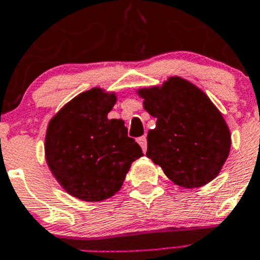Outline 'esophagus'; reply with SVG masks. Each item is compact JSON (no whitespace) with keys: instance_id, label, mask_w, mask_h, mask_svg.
I'll return each instance as SVG.
<instances>
[{"instance_id":"esophagus-1","label":"esophagus","mask_w":260,"mask_h":260,"mask_svg":"<svg viewBox=\"0 0 260 260\" xmlns=\"http://www.w3.org/2000/svg\"><path fill=\"white\" fill-rule=\"evenodd\" d=\"M137 143H139V145L143 148L144 152H146V148H148V143H146V136H141L137 139Z\"/></svg>"}]
</instances>
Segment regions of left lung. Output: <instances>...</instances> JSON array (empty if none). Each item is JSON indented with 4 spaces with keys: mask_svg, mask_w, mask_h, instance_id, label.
<instances>
[{
    "mask_svg": "<svg viewBox=\"0 0 260 260\" xmlns=\"http://www.w3.org/2000/svg\"><path fill=\"white\" fill-rule=\"evenodd\" d=\"M144 108L157 119L148 132L146 157L166 177L184 188H195L217 177L230 152V131L211 99L180 77L162 86L137 90Z\"/></svg>",
    "mask_w": 260,
    "mask_h": 260,
    "instance_id": "obj_1",
    "label": "left lung"
}]
</instances>
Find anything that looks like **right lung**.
I'll return each mask as SVG.
<instances>
[{
  "instance_id": "obj_1",
  "label": "right lung",
  "mask_w": 260,
  "mask_h": 260,
  "mask_svg": "<svg viewBox=\"0 0 260 260\" xmlns=\"http://www.w3.org/2000/svg\"><path fill=\"white\" fill-rule=\"evenodd\" d=\"M115 92L94 87L74 96L52 117L46 159L60 186L83 202H102L121 188L143 150L121 119H108Z\"/></svg>"
}]
</instances>
